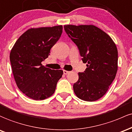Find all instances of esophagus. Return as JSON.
I'll list each match as a JSON object with an SVG mask.
<instances>
[{"mask_svg": "<svg viewBox=\"0 0 132 132\" xmlns=\"http://www.w3.org/2000/svg\"><path fill=\"white\" fill-rule=\"evenodd\" d=\"M63 74H65V75H67V74H69L70 72H69V71H67L65 70H63Z\"/></svg>", "mask_w": 132, "mask_h": 132, "instance_id": "esophagus-1", "label": "esophagus"}]
</instances>
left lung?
Instances as JSON below:
<instances>
[{
  "instance_id": "1",
  "label": "left lung",
  "mask_w": 132,
  "mask_h": 132,
  "mask_svg": "<svg viewBox=\"0 0 132 132\" xmlns=\"http://www.w3.org/2000/svg\"><path fill=\"white\" fill-rule=\"evenodd\" d=\"M65 32L78 47L82 61L87 63L84 72L78 73L73 84L77 97L94 102L103 97L116 76L118 50L112 38L93 25H67Z\"/></svg>"
}]
</instances>
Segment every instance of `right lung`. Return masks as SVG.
Instances as JSON below:
<instances>
[{
  "label": "right lung",
  "mask_w": 132,
  "mask_h": 132,
  "mask_svg": "<svg viewBox=\"0 0 132 132\" xmlns=\"http://www.w3.org/2000/svg\"><path fill=\"white\" fill-rule=\"evenodd\" d=\"M62 26L31 28L19 37L12 48L10 60L15 81L29 98L42 100L54 94L63 70H52L42 62L59 40Z\"/></svg>",
  "instance_id": "obj_1"
}]
</instances>
